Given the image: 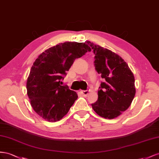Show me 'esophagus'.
<instances>
[{"label":"esophagus","mask_w":159,"mask_h":159,"mask_svg":"<svg viewBox=\"0 0 159 159\" xmlns=\"http://www.w3.org/2000/svg\"><path fill=\"white\" fill-rule=\"evenodd\" d=\"M81 93L83 94V95L84 97H87V95L89 94V90H82V91H81Z\"/></svg>","instance_id":"34e87169"}]
</instances>
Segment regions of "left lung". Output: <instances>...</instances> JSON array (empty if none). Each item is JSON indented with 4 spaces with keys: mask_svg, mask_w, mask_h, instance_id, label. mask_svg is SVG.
I'll list each match as a JSON object with an SVG mask.
<instances>
[{
    "mask_svg": "<svg viewBox=\"0 0 159 159\" xmlns=\"http://www.w3.org/2000/svg\"><path fill=\"white\" fill-rule=\"evenodd\" d=\"M87 43L95 54V69L105 80L101 83L98 100L91 104L92 107L100 116L112 119L127 109L135 96L133 73L116 53L90 41Z\"/></svg>",
    "mask_w": 159,
    "mask_h": 159,
    "instance_id": "1",
    "label": "left lung"
}]
</instances>
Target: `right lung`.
Masks as SVG:
<instances>
[{
    "label": "right lung",
    "mask_w": 159,
    "mask_h": 159,
    "mask_svg": "<svg viewBox=\"0 0 159 159\" xmlns=\"http://www.w3.org/2000/svg\"><path fill=\"white\" fill-rule=\"evenodd\" d=\"M91 48L85 43L66 42L41 53L32 66L26 81L27 94L37 114L49 122L60 120L78 98L76 92L62 86L76 58Z\"/></svg>",
    "instance_id": "1"
}]
</instances>
